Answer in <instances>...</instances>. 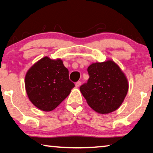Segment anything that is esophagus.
<instances>
[{"mask_svg": "<svg viewBox=\"0 0 153 153\" xmlns=\"http://www.w3.org/2000/svg\"><path fill=\"white\" fill-rule=\"evenodd\" d=\"M81 85V81H77L76 83H75V85L76 87H79Z\"/></svg>", "mask_w": 153, "mask_h": 153, "instance_id": "34e87169", "label": "esophagus"}]
</instances>
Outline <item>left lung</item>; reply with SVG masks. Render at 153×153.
Masks as SVG:
<instances>
[{"mask_svg": "<svg viewBox=\"0 0 153 153\" xmlns=\"http://www.w3.org/2000/svg\"><path fill=\"white\" fill-rule=\"evenodd\" d=\"M90 78L80 87L89 106L100 114H109L118 108L127 94L125 75L113 61L94 63L88 68Z\"/></svg>", "mask_w": 153, "mask_h": 153, "instance_id": "1", "label": "left lung"}]
</instances>
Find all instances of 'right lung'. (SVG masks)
Masks as SVG:
<instances>
[{
	"label": "right lung",
	"mask_w": 153,
	"mask_h": 153,
	"mask_svg": "<svg viewBox=\"0 0 153 153\" xmlns=\"http://www.w3.org/2000/svg\"><path fill=\"white\" fill-rule=\"evenodd\" d=\"M74 83L59 59H41L28 70L25 76L27 94L33 104L40 110L55 109L70 94Z\"/></svg>",
	"instance_id": "add662e5"
}]
</instances>
